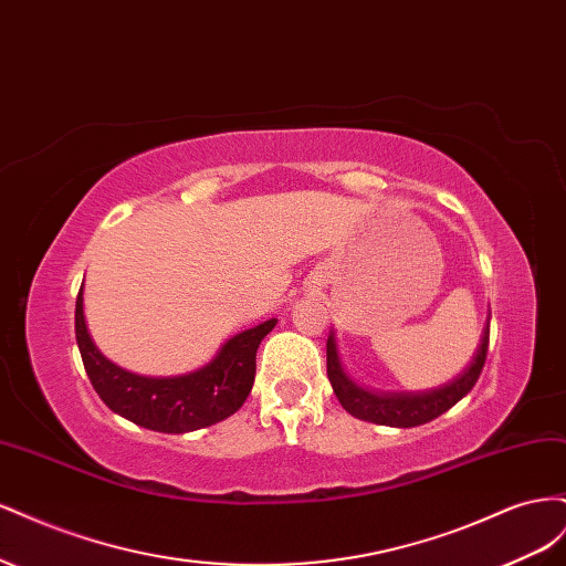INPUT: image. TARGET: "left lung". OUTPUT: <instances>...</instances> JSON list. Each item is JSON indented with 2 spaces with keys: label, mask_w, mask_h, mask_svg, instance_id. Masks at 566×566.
Returning <instances> with one entry per match:
<instances>
[{
  "label": "left lung",
  "mask_w": 566,
  "mask_h": 566,
  "mask_svg": "<svg viewBox=\"0 0 566 566\" xmlns=\"http://www.w3.org/2000/svg\"><path fill=\"white\" fill-rule=\"evenodd\" d=\"M489 318L482 331V339H479L476 352L472 361L462 368L453 380L443 382L441 387L424 389V391H375L368 387H361L356 380H352L345 364H342L337 335L331 331L328 335V380L333 385L335 397L339 399L342 408L352 413L358 420L387 424V427H418L447 413L465 394L474 387L479 380V373L486 361L489 349Z\"/></svg>",
  "instance_id": "left-lung-1"
}]
</instances>
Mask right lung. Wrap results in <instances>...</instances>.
Wrapping results in <instances>:
<instances>
[{"mask_svg": "<svg viewBox=\"0 0 566 566\" xmlns=\"http://www.w3.org/2000/svg\"><path fill=\"white\" fill-rule=\"evenodd\" d=\"M279 318L229 337L210 364L191 373L153 378L119 368L98 352L84 318V285L75 304V337L84 370L113 413L153 432L184 434L227 420L241 408L254 382V358Z\"/></svg>", "mask_w": 566, "mask_h": 566, "instance_id": "1", "label": "right lung"}]
</instances>
